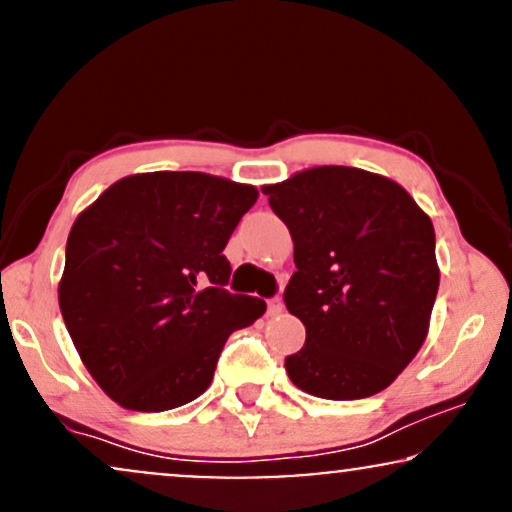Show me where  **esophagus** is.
Here are the masks:
<instances>
[{
  "label": "esophagus",
  "mask_w": 512,
  "mask_h": 512,
  "mask_svg": "<svg viewBox=\"0 0 512 512\" xmlns=\"http://www.w3.org/2000/svg\"><path fill=\"white\" fill-rule=\"evenodd\" d=\"M282 309H285V304H282V299L278 297V294H275V297H270V299H268V314H270V316H278V314H282Z\"/></svg>",
  "instance_id": "1"
}]
</instances>
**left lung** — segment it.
I'll use <instances>...</instances> for the list:
<instances>
[{
  "mask_svg": "<svg viewBox=\"0 0 512 512\" xmlns=\"http://www.w3.org/2000/svg\"><path fill=\"white\" fill-rule=\"evenodd\" d=\"M263 194L292 234L285 306L306 328L287 376L326 400L381 393L429 330L441 278L429 215L393 179L357 167H314Z\"/></svg>",
  "mask_w": 512,
  "mask_h": 512,
  "instance_id": "8db88e82",
  "label": "left lung"
}]
</instances>
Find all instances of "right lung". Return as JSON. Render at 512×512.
<instances>
[{
    "instance_id": "right-lung-1",
    "label": "right lung",
    "mask_w": 512,
    "mask_h": 512,
    "mask_svg": "<svg viewBox=\"0 0 512 512\" xmlns=\"http://www.w3.org/2000/svg\"><path fill=\"white\" fill-rule=\"evenodd\" d=\"M256 198L213 174L148 172L119 179L76 218L59 309L90 376L126 410L196 400L227 338L266 314L263 299L225 290L222 249Z\"/></svg>"
}]
</instances>
